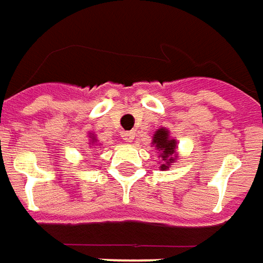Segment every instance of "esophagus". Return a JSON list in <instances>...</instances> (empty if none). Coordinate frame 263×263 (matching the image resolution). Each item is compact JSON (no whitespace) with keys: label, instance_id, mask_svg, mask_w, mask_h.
<instances>
[{"label":"esophagus","instance_id":"34e87169","mask_svg":"<svg viewBox=\"0 0 263 263\" xmlns=\"http://www.w3.org/2000/svg\"><path fill=\"white\" fill-rule=\"evenodd\" d=\"M122 137H123V140H126L130 143V141L135 140V133H133V132H124V133L122 135Z\"/></svg>","mask_w":263,"mask_h":263}]
</instances>
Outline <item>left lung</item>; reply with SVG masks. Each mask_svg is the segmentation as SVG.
I'll list each match as a JSON object with an SVG mask.
<instances>
[{"instance_id":"obj_1","label":"left lung","mask_w":263,"mask_h":263,"mask_svg":"<svg viewBox=\"0 0 263 263\" xmlns=\"http://www.w3.org/2000/svg\"><path fill=\"white\" fill-rule=\"evenodd\" d=\"M152 144L156 147L157 156L160 158L158 168L161 171L168 170L173 163H176L178 158V152H177L178 143L174 137L170 136V130L165 127L157 128L153 135Z\"/></svg>"}]
</instances>
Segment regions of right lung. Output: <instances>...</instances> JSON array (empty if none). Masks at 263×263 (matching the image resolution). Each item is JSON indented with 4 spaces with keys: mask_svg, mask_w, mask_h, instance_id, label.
I'll list each match as a JSON object with an SVG mask.
<instances>
[{
    "mask_svg": "<svg viewBox=\"0 0 263 263\" xmlns=\"http://www.w3.org/2000/svg\"><path fill=\"white\" fill-rule=\"evenodd\" d=\"M96 143H98V139H96V137H95L92 133H89V144H90V147L95 146Z\"/></svg>",
    "mask_w": 263,
    "mask_h": 263,
    "instance_id": "add662e5",
    "label": "right lung"
}]
</instances>
